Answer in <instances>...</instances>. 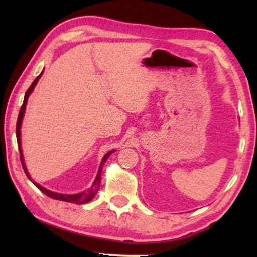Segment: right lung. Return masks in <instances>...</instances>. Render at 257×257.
Wrapping results in <instances>:
<instances>
[{
    "label": "right lung",
    "mask_w": 257,
    "mask_h": 257,
    "mask_svg": "<svg viewBox=\"0 0 257 257\" xmlns=\"http://www.w3.org/2000/svg\"><path fill=\"white\" fill-rule=\"evenodd\" d=\"M43 70L41 72V75L38 76L36 79L33 81V84L30 85V87L28 88L27 92L25 94V98H24V103H23V106L20 108V112H19V115H18V121H17V128H16V133H17V142H18V147H19V152H20V159H21V164H23V168H24V171L26 175H27L28 179L30 181H33V184L37 187L38 189H40L42 193H44L46 196H49L53 199H58V201H62V202H68V203H75V204H85V203H88L92 201V199L95 197V195H96L97 190L99 189V185H101V176H102V169L104 167V164H105L106 160L108 159V156H110L112 153H114L115 150H111L110 152H107V153L103 156V159L101 161V164H99V168H98V171H97V175L96 178H95V180L93 182V185L90 188L87 189L86 191H81V193H78V194H61V193H55V191H52L49 190L45 187L41 186L40 184H37L36 181H34L32 179V177L28 173L27 168H26V164H25V160H24V154H23V149H21V124H23V120H24V115H25V111H26V105H27V102H28V97L30 96V94L33 93V90L35 87H36L38 80H40V78L42 77Z\"/></svg>",
    "instance_id": "right-lung-1"
}]
</instances>
